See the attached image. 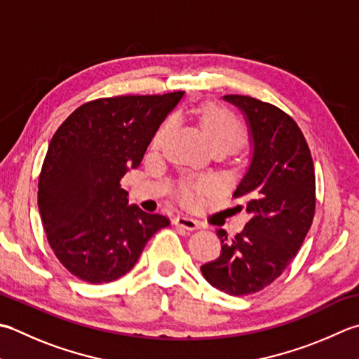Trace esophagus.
<instances>
[{"instance_id": "1", "label": "esophagus", "mask_w": 359, "mask_h": 359, "mask_svg": "<svg viewBox=\"0 0 359 359\" xmlns=\"http://www.w3.org/2000/svg\"><path fill=\"white\" fill-rule=\"evenodd\" d=\"M174 224L177 227H182V229H187V230H198L199 227H201V224H199V221H196V219H193V217H189V216H175L174 217Z\"/></svg>"}]
</instances>
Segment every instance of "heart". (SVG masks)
<instances>
[{
  "label": "heart",
  "mask_w": 359,
  "mask_h": 359,
  "mask_svg": "<svg viewBox=\"0 0 359 359\" xmlns=\"http://www.w3.org/2000/svg\"><path fill=\"white\" fill-rule=\"evenodd\" d=\"M198 118L202 130L205 132L208 142L213 147H224L227 151H233L236 147L243 146L245 138H248V130H245L241 119L224 105L215 102L203 104L198 110ZM172 124L174 119L168 118L154 133L151 140L152 149H158L170 133ZM215 188L216 184L212 179L185 180L182 182L177 189V198L185 207L193 208L199 203L202 194L212 193Z\"/></svg>",
  "instance_id": "1"
}]
</instances>
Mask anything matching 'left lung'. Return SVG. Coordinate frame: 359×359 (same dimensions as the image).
<instances>
[{"label":"left lung","mask_w":359,"mask_h":359,"mask_svg":"<svg viewBox=\"0 0 359 359\" xmlns=\"http://www.w3.org/2000/svg\"><path fill=\"white\" fill-rule=\"evenodd\" d=\"M224 100L241 109L254 143L249 170L233 193L245 201L250 219L231 240L217 230L221 255L201 271L219 291L248 296L282 276L297 255L314 217L316 175L310 147L290 115L250 96Z\"/></svg>","instance_id":"left-lung-1"}]
</instances>
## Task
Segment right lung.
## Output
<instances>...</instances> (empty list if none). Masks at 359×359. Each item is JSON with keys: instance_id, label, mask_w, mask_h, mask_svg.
<instances>
[{"instance_id": "obj_1", "label": "right lung", "mask_w": 359, "mask_h": 359, "mask_svg": "<svg viewBox=\"0 0 359 359\" xmlns=\"http://www.w3.org/2000/svg\"><path fill=\"white\" fill-rule=\"evenodd\" d=\"M182 96L100 97L77 107L55 130L39 177V210L54 255L83 282L123 277L149 238L170 226L166 216L129 205L119 180L142 163Z\"/></svg>"}]
</instances>
